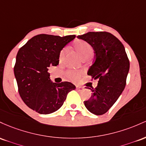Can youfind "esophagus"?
I'll use <instances>...</instances> for the list:
<instances>
[{
  "label": "esophagus",
  "mask_w": 146,
  "mask_h": 146,
  "mask_svg": "<svg viewBox=\"0 0 146 146\" xmlns=\"http://www.w3.org/2000/svg\"><path fill=\"white\" fill-rule=\"evenodd\" d=\"M76 90H78V91H81V90H83V87H80V86H76Z\"/></svg>",
  "instance_id": "obj_1"
}]
</instances>
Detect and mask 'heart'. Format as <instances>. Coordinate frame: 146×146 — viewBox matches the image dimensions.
Returning <instances> with one entry per match:
<instances>
[{
    "label": "heart",
    "instance_id": "heart-1",
    "mask_svg": "<svg viewBox=\"0 0 146 146\" xmlns=\"http://www.w3.org/2000/svg\"><path fill=\"white\" fill-rule=\"evenodd\" d=\"M74 47L75 50L78 52V54L81 56V57L83 59L90 58L93 54L92 47L88 42L84 41V40H78L77 41H76L74 44ZM65 51H66V50L63 49L60 52L59 55L60 61H62L63 58H64ZM80 75H81V73L74 71H70L67 74L68 77L71 80H77L79 78Z\"/></svg>",
    "mask_w": 146,
    "mask_h": 146
}]
</instances>
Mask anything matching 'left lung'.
<instances>
[{"instance_id": "obj_1", "label": "left lung", "mask_w": 146, "mask_h": 146, "mask_svg": "<svg viewBox=\"0 0 146 146\" xmlns=\"http://www.w3.org/2000/svg\"><path fill=\"white\" fill-rule=\"evenodd\" d=\"M90 44L94 51V62L88 72L92 78H99L98 86L91 90V97L84 101L86 108L96 115L108 111L119 99L126 84L130 61L121 42L106 32L79 35Z\"/></svg>"}]
</instances>
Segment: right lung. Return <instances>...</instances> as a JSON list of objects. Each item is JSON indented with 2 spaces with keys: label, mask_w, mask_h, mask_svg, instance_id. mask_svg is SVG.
I'll return each instance as SVG.
<instances>
[{
  "label": "right lung",
  "mask_w": 146,
  "mask_h": 146,
  "mask_svg": "<svg viewBox=\"0 0 146 146\" xmlns=\"http://www.w3.org/2000/svg\"><path fill=\"white\" fill-rule=\"evenodd\" d=\"M75 37L39 34L18 52L14 72L19 94L29 108L39 114L58 110L68 92L76 88L70 82L53 83L48 73L50 66L58 65L60 51Z\"/></svg>",
  "instance_id": "right-lung-1"
}]
</instances>
